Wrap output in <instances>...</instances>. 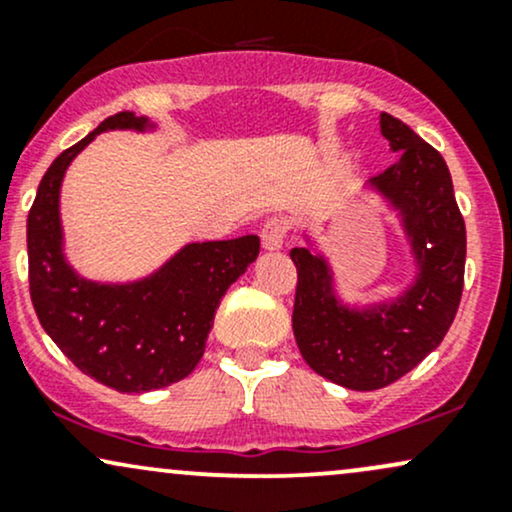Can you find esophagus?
I'll return each instance as SVG.
<instances>
[{
  "label": "esophagus",
  "instance_id": "obj_1",
  "mask_svg": "<svg viewBox=\"0 0 512 512\" xmlns=\"http://www.w3.org/2000/svg\"><path fill=\"white\" fill-rule=\"evenodd\" d=\"M286 233H289V223H286V219H281V216H272V219H267V221H264L262 231H260L262 248L269 250V252L281 250Z\"/></svg>",
  "mask_w": 512,
  "mask_h": 512
}]
</instances>
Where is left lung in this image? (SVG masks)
I'll use <instances>...</instances> for the list:
<instances>
[{
	"label": "left lung",
	"instance_id": "8db88e82",
	"mask_svg": "<svg viewBox=\"0 0 512 512\" xmlns=\"http://www.w3.org/2000/svg\"><path fill=\"white\" fill-rule=\"evenodd\" d=\"M397 161L373 178L402 209L421 274L392 305L349 313L332 296L327 264L293 248V334L310 368L349 390H380L419 366L448 334L464 286L467 231L443 156L397 117L380 115Z\"/></svg>",
	"mask_w": 512,
	"mask_h": 512
}]
</instances>
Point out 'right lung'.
<instances>
[{
    "label": "right lung",
    "instance_id": "1",
    "mask_svg": "<svg viewBox=\"0 0 512 512\" xmlns=\"http://www.w3.org/2000/svg\"><path fill=\"white\" fill-rule=\"evenodd\" d=\"M115 113L52 161L28 211V289L40 325L81 373L117 392H149L195 370L228 286L260 255V238L192 243L151 279L101 286L62 257L60 182L72 158L103 129L144 127Z\"/></svg>",
    "mask_w": 512,
    "mask_h": 512
}]
</instances>
